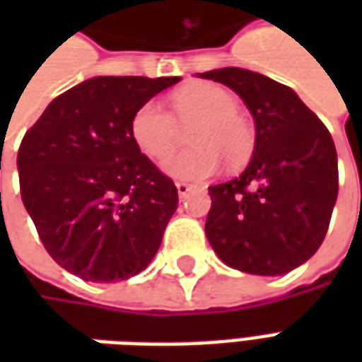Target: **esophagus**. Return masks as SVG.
<instances>
[{
	"mask_svg": "<svg viewBox=\"0 0 362 362\" xmlns=\"http://www.w3.org/2000/svg\"><path fill=\"white\" fill-rule=\"evenodd\" d=\"M176 189H178V196L180 197L188 196V192L192 189V184H188V182H176Z\"/></svg>",
	"mask_w": 362,
	"mask_h": 362,
	"instance_id": "obj_1",
	"label": "esophagus"
}]
</instances>
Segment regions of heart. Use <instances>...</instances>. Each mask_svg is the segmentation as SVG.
Segmentation results:
<instances>
[{"label":"heart","instance_id":"obj_1","mask_svg":"<svg viewBox=\"0 0 362 362\" xmlns=\"http://www.w3.org/2000/svg\"><path fill=\"white\" fill-rule=\"evenodd\" d=\"M192 149L176 153L165 163L174 178L202 180L219 170L240 168L254 155L256 129L238 108L236 96L215 83H196L170 96V112L163 104H141L132 118V137L143 155L165 160L180 141V129H188Z\"/></svg>","mask_w":362,"mask_h":362}]
</instances>
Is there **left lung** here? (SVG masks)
I'll list each match as a JSON object with an SVG mask.
<instances>
[{
    "mask_svg": "<svg viewBox=\"0 0 362 362\" xmlns=\"http://www.w3.org/2000/svg\"><path fill=\"white\" fill-rule=\"evenodd\" d=\"M240 96L256 149L238 178L209 186L205 235L227 266L254 275L295 269L324 243L337 199V153L322 119L287 85L240 67L199 74Z\"/></svg>",
    "mask_w": 362,
    "mask_h": 362,
    "instance_id": "1",
    "label": "left lung"
}]
</instances>
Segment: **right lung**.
Returning a JSON list of instances; mask_svg holds the SVG:
<instances>
[{"label": "right lung", "mask_w": 362, "mask_h": 362, "mask_svg": "<svg viewBox=\"0 0 362 362\" xmlns=\"http://www.w3.org/2000/svg\"><path fill=\"white\" fill-rule=\"evenodd\" d=\"M180 77H93L56 96L21 141L23 204L44 248L85 281L149 266L178 205L132 137L137 108Z\"/></svg>", "instance_id": "obj_1"}]
</instances>
